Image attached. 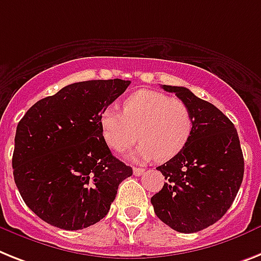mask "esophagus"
<instances>
[{
  "label": "esophagus",
  "instance_id": "obj_1",
  "mask_svg": "<svg viewBox=\"0 0 261 261\" xmlns=\"http://www.w3.org/2000/svg\"><path fill=\"white\" fill-rule=\"evenodd\" d=\"M143 173H144L143 168H137V167L133 168V174H135V176H141Z\"/></svg>",
  "mask_w": 261,
  "mask_h": 261
}]
</instances>
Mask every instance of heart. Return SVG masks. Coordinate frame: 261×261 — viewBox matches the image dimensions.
<instances>
[{
	"label": "heart",
	"instance_id": "1",
	"mask_svg": "<svg viewBox=\"0 0 261 261\" xmlns=\"http://www.w3.org/2000/svg\"><path fill=\"white\" fill-rule=\"evenodd\" d=\"M101 133L112 149L122 152L140 141L136 159L168 161L188 144L193 129L191 109L180 98L156 90H139L122 102V113L105 109ZM139 135H137V132Z\"/></svg>",
	"mask_w": 261,
	"mask_h": 261
}]
</instances>
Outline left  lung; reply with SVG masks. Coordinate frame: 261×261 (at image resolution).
<instances>
[{
    "label": "left lung",
    "instance_id": "1",
    "mask_svg": "<svg viewBox=\"0 0 261 261\" xmlns=\"http://www.w3.org/2000/svg\"><path fill=\"white\" fill-rule=\"evenodd\" d=\"M161 88L188 105L193 129L184 149L156 168L167 182L150 203L172 229L193 233L229 210L243 181L244 157L238 130L223 112L184 87Z\"/></svg>",
    "mask_w": 261,
    "mask_h": 261
}]
</instances>
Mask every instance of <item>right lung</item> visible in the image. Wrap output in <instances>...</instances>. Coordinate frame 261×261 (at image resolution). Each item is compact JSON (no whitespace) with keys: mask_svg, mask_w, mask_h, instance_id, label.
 <instances>
[{"mask_svg":"<svg viewBox=\"0 0 261 261\" xmlns=\"http://www.w3.org/2000/svg\"><path fill=\"white\" fill-rule=\"evenodd\" d=\"M125 80L66 85L37 101L18 122L13 176L41 220L66 231L100 221L132 168L111 153L100 118L129 87Z\"/></svg>","mask_w":261,"mask_h":261,"instance_id":"add662e5","label":"right lung"}]
</instances>
